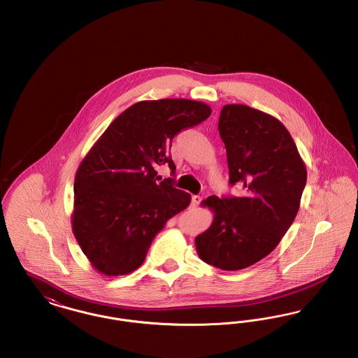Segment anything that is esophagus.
I'll return each instance as SVG.
<instances>
[{
    "label": "esophagus",
    "instance_id": "34e87169",
    "mask_svg": "<svg viewBox=\"0 0 358 358\" xmlns=\"http://www.w3.org/2000/svg\"><path fill=\"white\" fill-rule=\"evenodd\" d=\"M200 203H201V197H200V196H193V197H192V206H193V208H196Z\"/></svg>",
    "mask_w": 358,
    "mask_h": 358
}]
</instances>
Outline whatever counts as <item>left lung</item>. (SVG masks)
<instances>
[{"mask_svg":"<svg viewBox=\"0 0 358 358\" xmlns=\"http://www.w3.org/2000/svg\"><path fill=\"white\" fill-rule=\"evenodd\" d=\"M219 133L229 184H241L244 196L204 200L215 213L213 222L194 244L205 263L238 271L271 254L280 243L299 210L307 171L289 130L267 113L225 104Z\"/></svg>","mask_w":358,"mask_h":358,"instance_id":"8db88e82","label":"left lung"}]
</instances>
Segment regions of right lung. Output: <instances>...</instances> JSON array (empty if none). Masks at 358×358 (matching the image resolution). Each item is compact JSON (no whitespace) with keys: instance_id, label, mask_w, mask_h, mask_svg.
Returning <instances> with one entry per match:
<instances>
[{"instance_id":"right-lung-1","label":"right lung","mask_w":358,"mask_h":358,"mask_svg":"<svg viewBox=\"0 0 358 358\" xmlns=\"http://www.w3.org/2000/svg\"><path fill=\"white\" fill-rule=\"evenodd\" d=\"M212 108L189 99L142 101L110 123L82 159L73 185L72 232L91 266L106 276L136 271L154 236L190 204V194L157 182L171 139Z\"/></svg>"}]
</instances>
